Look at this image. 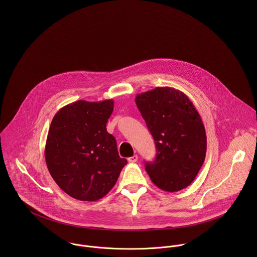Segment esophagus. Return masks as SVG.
Returning a JSON list of instances; mask_svg holds the SVG:
<instances>
[{"label":"esophagus","mask_w":257,"mask_h":257,"mask_svg":"<svg viewBox=\"0 0 257 257\" xmlns=\"http://www.w3.org/2000/svg\"><path fill=\"white\" fill-rule=\"evenodd\" d=\"M138 159H139L138 155H134V156L130 157L127 160H128V162H131V163H135V162H137V161H138Z\"/></svg>","instance_id":"esophagus-1"}]
</instances>
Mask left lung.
I'll return each instance as SVG.
<instances>
[{
    "mask_svg": "<svg viewBox=\"0 0 257 257\" xmlns=\"http://www.w3.org/2000/svg\"><path fill=\"white\" fill-rule=\"evenodd\" d=\"M136 104L156 147L154 161L146 163L151 181L166 192L182 190L206 157L207 137L199 112L183 92L171 87L139 94Z\"/></svg>",
    "mask_w": 257,
    "mask_h": 257,
    "instance_id": "left-lung-1",
    "label": "left lung"
}]
</instances>
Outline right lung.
Masks as SVG:
<instances>
[{
  "instance_id": "1",
  "label": "right lung",
  "mask_w": 257,
  "mask_h": 257,
  "mask_svg": "<svg viewBox=\"0 0 257 257\" xmlns=\"http://www.w3.org/2000/svg\"><path fill=\"white\" fill-rule=\"evenodd\" d=\"M113 101H77L58 110L52 118L45 161L50 175L69 196L97 201L114 186L123 166L107 121Z\"/></svg>"
}]
</instances>
